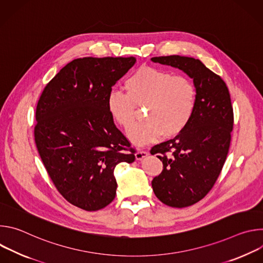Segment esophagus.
<instances>
[{
	"label": "esophagus",
	"instance_id": "1",
	"mask_svg": "<svg viewBox=\"0 0 263 263\" xmlns=\"http://www.w3.org/2000/svg\"><path fill=\"white\" fill-rule=\"evenodd\" d=\"M148 155V153L146 152V151H143V149H139V151H137L136 153H135V158L137 159V160H141V159H143L144 157H146Z\"/></svg>",
	"mask_w": 263,
	"mask_h": 263
}]
</instances>
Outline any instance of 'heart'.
<instances>
[{
    "label": "heart",
    "mask_w": 263,
    "mask_h": 263,
    "mask_svg": "<svg viewBox=\"0 0 263 263\" xmlns=\"http://www.w3.org/2000/svg\"><path fill=\"white\" fill-rule=\"evenodd\" d=\"M127 93L112 90L107 97L111 119L129 129L137 117V108L146 107L143 124L128 131L137 145L179 135L189 126L197 105V89L191 79L175 76L166 69L142 66L131 73L125 83Z\"/></svg>",
    "instance_id": "1"
}]
</instances>
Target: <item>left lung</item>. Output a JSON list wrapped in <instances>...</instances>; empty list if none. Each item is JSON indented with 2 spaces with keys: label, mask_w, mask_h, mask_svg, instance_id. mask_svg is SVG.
Wrapping results in <instances>:
<instances>
[{
  "label": "left lung",
  "mask_w": 263,
  "mask_h": 263,
  "mask_svg": "<svg viewBox=\"0 0 263 263\" xmlns=\"http://www.w3.org/2000/svg\"><path fill=\"white\" fill-rule=\"evenodd\" d=\"M151 60L183 70L197 89L189 126L151 148L163 163L161 174L152 181L155 196L167 206L183 208L202 200L220 174L231 142L233 107L226 83L199 59L172 55Z\"/></svg>",
  "instance_id": "left-lung-1"
}]
</instances>
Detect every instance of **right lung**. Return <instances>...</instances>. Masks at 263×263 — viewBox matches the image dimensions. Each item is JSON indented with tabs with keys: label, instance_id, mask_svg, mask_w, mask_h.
Here are the masks:
<instances>
[{
	"label": "right lung",
	"instance_id": "add662e5",
	"mask_svg": "<svg viewBox=\"0 0 263 263\" xmlns=\"http://www.w3.org/2000/svg\"><path fill=\"white\" fill-rule=\"evenodd\" d=\"M135 61L74 59L47 84L37 103V151L57 191L83 210L97 211L114 201L116 166L135 160L129 140L107 109L112 86Z\"/></svg>",
	"mask_w": 263,
	"mask_h": 263
}]
</instances>
